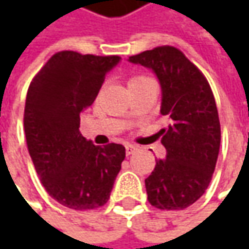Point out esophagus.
<instances>
[{
    "label": "esophagus",
    "mask_w": 249,
    "mask_h": 249,
    "mask_svg": "<svg viewBox=\"0 0 249 249\" xmlns=\"http://www.w3.org/2000/svg\"><path fill=\"white\" fill-rule=\"evenodd\" d=\"M124 148H126V154H127V155H131L133 152H136V151H137V147H136V145H133V144H126V145H124Z\"/></svg>",
    "instance_id": "esophagus-1"
}]
</instances>
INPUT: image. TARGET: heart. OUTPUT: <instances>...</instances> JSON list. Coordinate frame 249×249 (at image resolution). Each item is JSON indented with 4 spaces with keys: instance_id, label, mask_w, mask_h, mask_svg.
<instances>
[{
    "instance_id": "1",
    "label": "heart",
    "mask_w": 249,
    "mask_h": 249,
    "mask_svg": "<svg viewBox=\"0 0 249 249\" xmlns=\"http://www.w3.org/2000/svg\"><path fill=\"white\" fill-rule=\"evenodd\" d=\"M149 77L147 76H133V77H130L129 79V86H133V84H137V83L144 82V80H147Z\"/></svg>"
}]
</instances>
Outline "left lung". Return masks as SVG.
I'll return each instance as SVG.
<instances>
[{"instance_id": "8db88e82", "label": "left lung", "mask_w": 249, "mask_h": 249, "mask_svg": "<svg viewBox=\"0 0 249 249\" xmlns=\"http://www.w3.org/2000/svg\"><path fill=\"white\" fill-rule=\"evenodd\" d=\"M129 61L157 73L162 87L160 113L170 122L158 133L166 158L157 159L145 178L148 202L162 211L188 208L209 186L220 148L212 89L204 73L176 47H157Z\"/></svg>"}]
</instances>
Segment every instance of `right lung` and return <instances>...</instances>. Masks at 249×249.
Returning a JSON list of instances; mask_svg holds the SVG:
<instances>
[{
    "label": "right lung",
    "instance_id": "obj_1",
    "mask_svg": "<svg viewBox=\"0 0 249 249\" xmlns=\"http://www.w3.org/2000/svg\"><path fill=\"white\" fill-rule=\"evenodd\" d=\"M118 55L53 53L29 86L24 105L26 142L36 172L55 201L76 211L108 202L126 149L98 147L80 134V113L98 95Z\"/></svg>",
    "mask_w": 249,
    "mask_h": 249
}]
</instances>
